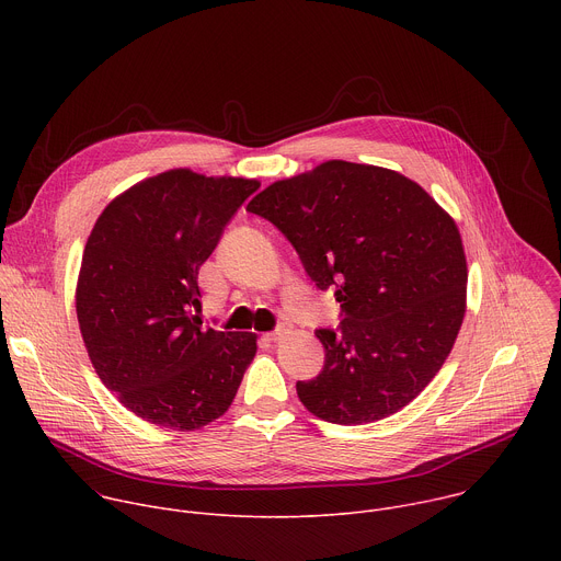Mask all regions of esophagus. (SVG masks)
I'll return each instance as SVG.
<instances>
[{
	"instance_id": "34e87169",
	"label": "esophagus",
	"mask_w": 561,
	"mask_h": 561,
	"mask_svg": "<svg viewBox=\"0 0 561 561\" xmlns=\"http://www.w3.org/2000/svg\"><path fill=\"white\" fill-rule=\"evenodd\" d=\"M286 333V329H275V331H271V333H266L264 337L268 340V342H277V340H282V335Z\"/></svg>"
}]
</instances>
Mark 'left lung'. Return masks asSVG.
Segmentation results:
<instances>
[{
    "instance_id": "8db88e82",
    "label": "left lung",
    "mask_w": 561,
    "mask_h": 561,
    "mask_svg": "<svg viewBox=\"0 0 561 561\" xmlns=\"http://www.w3.org/2000/svg\"><path fill=\"white\" fill-rule=\"evenodd\" d=\"M297 251L319 290L335 288L337 331L317 329L324 368L297 381L331 424L383 420L428 386L466 312V257L453 217L388 169L331 159L264 188L247 208Z\"/></svg>"
}]
</instances>
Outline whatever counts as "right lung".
Segmentation results:
<instances>
[{
    "label": "right lung",
    "instance_id": "add662e5",
    "mask_svg": "<svg viewBox=\"0 0 561 561\" xmlns=\"http://www.w3.org/2000/svg\"><path fill=\"white\" fill-rule=\"evenodd\" d=\"M260 182L188 169L144 180L98 217L77 319L104 386L144 422L195 431L221 417L257 353L255 333L202 329L199 266Z\"/></svg>",
    "mask_w": 561,
    "mask_h": 561
}]
</instances>
